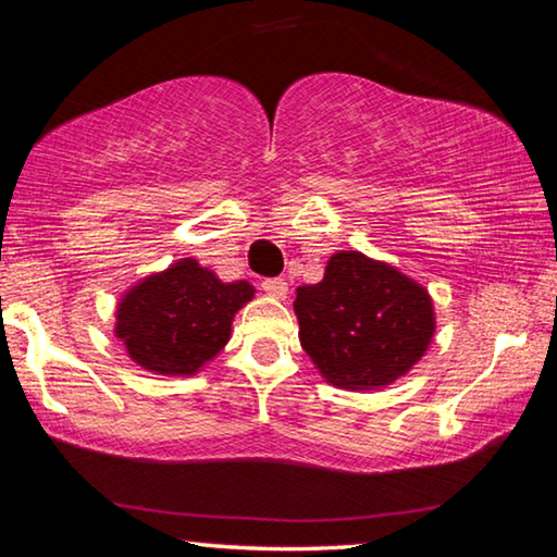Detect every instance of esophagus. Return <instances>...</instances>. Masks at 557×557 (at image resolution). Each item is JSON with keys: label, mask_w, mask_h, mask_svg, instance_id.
Returning <instances> with one entry per match:
<instances>
[{"label": "esophagus", "mask_w": 557, "mask_h": 557, "mask_svg": "<svg viewBox=\"0 0 557 557\" xmlns=\"http://www.w3.org/2000/svg\"><path fill=\"white\" fill-rule=\"evenodd\" d=\"M262 289L268 292V295L277 297V299H287L289 295V285L282 277H272V280H262Z\"/></svg>", "instance_id": "1"}]
</instances>
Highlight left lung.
Masks as SVG:
<instances>
[{
	"label": "left lung",
	"instance_id": "obj_1",
	"mask_svg": "<svg viewBox=\"0 0 557 557\" xmlns=\"http://www.w3.org/2000/svg\"><path fill=\"white\" fill-rule=\"evenodd\" d=\"M295 314L322 379L356 393L398 381L435 336L428 289L358 250L334 252L322 282L297 287Z\"/></svg>",
	"mask_w": 557,
	"mask_h": 557
}]
</instances>
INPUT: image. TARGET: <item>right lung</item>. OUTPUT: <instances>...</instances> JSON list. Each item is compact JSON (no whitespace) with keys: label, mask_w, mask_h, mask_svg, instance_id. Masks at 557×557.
<instances>
[{"label":"right lung","mask_w":557,"mask_h":557,"mask_svg":"<svg viewBox=\"0 0 557 557\" xmlns=\"http://www.w3.org/2000/svg\"><path fill=\"white\" fill-rule=\"evenodd\" d=\"M252 295L250 282H221L194 258H184L125 292L115 336L145 371L194 375L228 344L233 317Z\"/></svg>","instance_id":"add662e5"}]
</instances>
